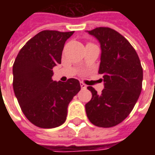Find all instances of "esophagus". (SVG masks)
<instances>
[{"label":"esophagus","instance_id":"34e87169","mask_svg":"<svg viewBox=\"0 0 155 155\" xmlns=\"http://www.w3.org/2000/svg\"><path fill=\"white\" fill-rule=\"evenodd\" d=\"M80 84H81V89H86V88H87V85H86V84H84L83 82H81Z\"/></svg>","mask_w":155,"mask_h":155}]
</instances>
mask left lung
I'll list each match as a JSON object with an SVG mask.
<instances>
[{
    "mask_svg": "<svg viewBox=\"0 0 155 155\" xmlns=\"http://www.w3.org/2000/svg\"><path fill=\"white\" fill-rule=\"evenodd\" d=\"M86 32L101 45L99 74H103L104 87L100 94L88 87L92 98L85 104L86 114L96 126H115L130 114L141 93L143 69L140 58L130 42L113 29L98 27Z\"/></svg>",
    "mask_w": 155,
    "mask_h": 155,
    "instance_id": "1",
    "label": "left lung"
}]
</instances>
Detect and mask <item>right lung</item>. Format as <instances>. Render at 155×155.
Wrapping results in <instances>:
<instances>
[{
  "label": "right lung",
  "mask_w": 155,
  "mask_h": 155,
  "mask_svg": "<svg viewBox=\"0 0 155 155\" xmlns=\"http://www.w3.org/2000/svg\"><path fill=\"white\" fill-rule=\"evenodd\" d=\"M74 31H43L21 48L13 64V89L22 112L33 124L51 129L64 123L70 102L81 84L52 80L53 68L61 63L65 41Z\"/></svg>",
  "instance_id": "right-lung-1"
}]
</instances>
